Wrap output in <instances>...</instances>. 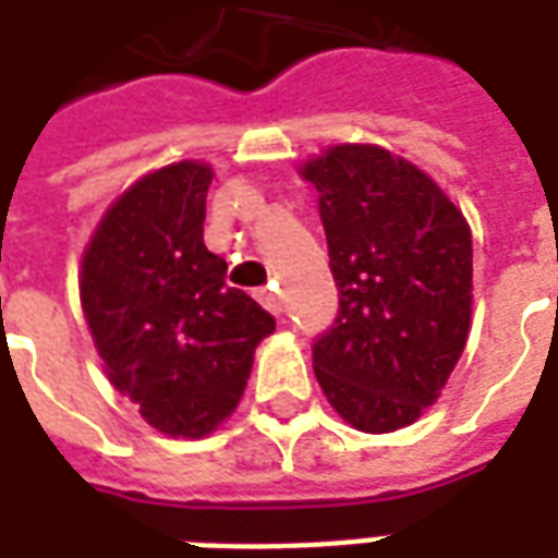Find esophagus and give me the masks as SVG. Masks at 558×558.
<instances>
[{
	"mask_svg": "<svg viewBox=\"0 0 558 558\" xmlns=\"http://www.w3.org/2000/svg\"><path fill=\"white\" fill-rule=\"evenodd\" d=\"M256 299H259V304H263L266 311H271L275 316L283 311V302H280V292H278V287H275V283H271V287H266V290L256 292Z\"/></svg>",
	"mask_w": 558,
	"mask_h": 558,
	"instance_id": "obj_1",
	"label": "esophagus"
}]
</instances>
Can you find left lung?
Instances as JSON below:
<instances>
[{
    "label": "left lung",
    "mask_w": 558,
    "mask_h": 558,
    "mask_svg": "<svg viewBox=\"0 0 558 558\" xmlns=\"http://www.w3.org/2000/svg\"><path fill=\"white\" fill-rule=\"evenodd\" d=\"M319 194L335 326L314 343V374L340 418L391 433L442 395L472 319V232L427 172L371 143H340L304 163Z\"/></svg>",
    "instance_id": "1"
}]
</instances>
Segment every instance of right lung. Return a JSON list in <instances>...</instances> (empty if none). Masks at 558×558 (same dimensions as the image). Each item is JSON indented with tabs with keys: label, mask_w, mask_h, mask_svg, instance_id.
<instances>
[{
	"label": "right lung",
	"mask_w": 558,
	"mask_h": 558,
	"mask_svg": "<svg viewBox=\"0 0 558 558\" xmlns=\"http://www.w3.org/2000/svg\"><path fill=\"white\" fill-rule=\"evenodd\" d=\"M215 172L179 160L104 211L83 251L80 302L110 383L167 436L203 439L230 418L259 340L275 331L203 242Z\"/></svg>",
	"instance_id": "add662e5"
}]
</instances>
